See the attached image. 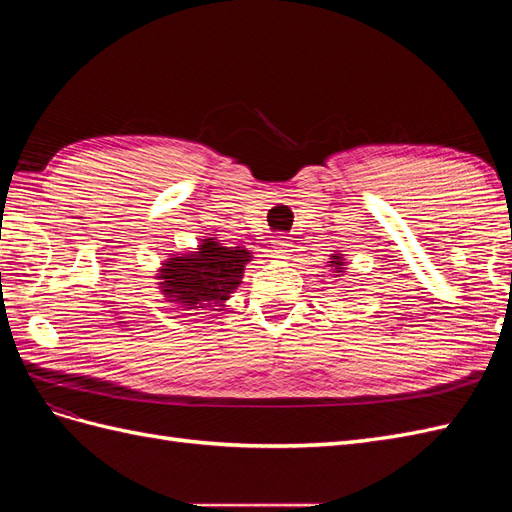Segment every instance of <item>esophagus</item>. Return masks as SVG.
Here are the masks:
<instances>
[{"label":"esophagus","mask_w":512,"mask_h":512,"mask_svg":"<svg viewBox=\"0 0 512 512\" xmlns=\"http://www.w3.org/2000/svg\"><path fill=\"white\" fill-rule=\"evenodd\" d=\"M290 252H292L290 239L284 237V235H277V237L273 239V254H275L277 258H286V256H290Z\"/></svg>","instance_id":"esophagus-1"}]
</instances>
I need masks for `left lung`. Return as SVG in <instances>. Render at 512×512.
<instances>
[{"mask_svg": "<svg viewBox=\"0 0 512 512\" xmlns=\"http://www.w3.org/2000/svg\"><path fill=\"white\" fill-rule=\"evenodd\" d=\"M335 260H331L333 262V265L331 267H339V269H342V260H339V256H333Z\"/></svg>", "mask_w": 512, "mask_h": 512, "instance_id": "obj_1", "label": "left lung"}]
</instances>
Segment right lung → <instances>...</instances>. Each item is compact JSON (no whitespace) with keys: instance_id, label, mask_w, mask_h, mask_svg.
I'll return each instance as SVG.
<instances>
[{"instance_id":"1","label":"right lung","mask_w":512,"mask_h":512,"mask_svg":"<svg viewBox=\"0 0 512 512\" xmlns=\"http://www.w3.org/2000/svg\"><path fill=\"white\" fill-rule=\"evenodd\" d=\"M250 258V252L239 247L203 239L196 254L168 260L162 269L164 294L185 305L222 303L239 286L243 265Z\"/></svg>"}]
</instances>
